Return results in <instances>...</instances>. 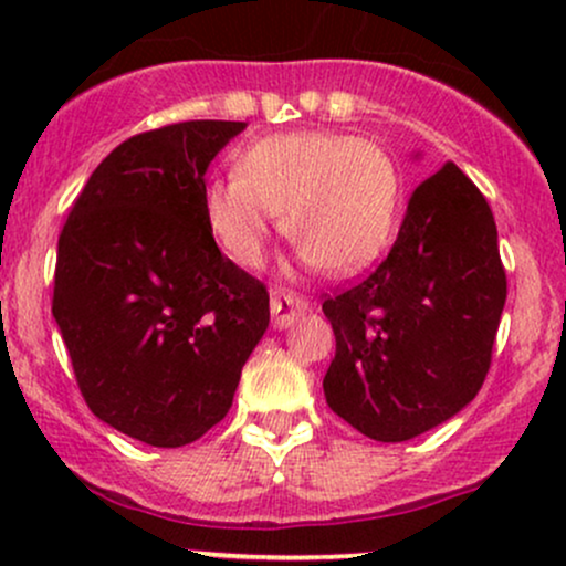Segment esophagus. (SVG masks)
Listing matches in <instances>:
<instances>
[{"label": "esophagus", "instance_id": "1", "mask_svg": "<svg viewBox=\"0 0 566 566\" xmlns=\"http://www.w3.org/2000/svg\"><path fill=\"white\" fill-rule=\"evenodd\" d=\"M308 311V301L297 292L290 290H274L271 292V314H274V327L284 329L290 327L297 316H303Z\"/></svg>", "mask_w": 566, "mask_h": 566}]
</instances>
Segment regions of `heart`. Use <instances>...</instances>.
<instances>
[{
    "label": "heart",
    "instance_id": "b5f03b06",
    "mask_svg": "<svg viewBox=\"0 0 566 566\" xmlns=\"http://www.w3.org/2000/svg\"><path fill=\"white\" fill-rule=\"evenodd\" d=\"M401 201L399 167L359 135L303 129L255 140L237 175L201 193L207 229L239 265H261L276 212L305 263L356 274L386 250Z\"/></svg>",
    "mask_w": 566,
    "mask_h": 566
}]
</instances>
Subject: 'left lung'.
Returning a JSON list of instances; mask_svg holds the SVG:
<instances>
[{"mask_svg":"<svg viewBox=\"0 0 566 566\" xmlns=\"http://www.w3.org/2000/svg\"><path fill=\"white\" fill-rule=\"evenodd\" d=\"M505 292L490 205L447 161L412 191L386 261L322 303L335 333L329 409L375 441L450 420L490 373Z\"/></svg>","mask_w":566,"mask_h":566,"instance_id":"1","label":"left lung"}]
</instances>
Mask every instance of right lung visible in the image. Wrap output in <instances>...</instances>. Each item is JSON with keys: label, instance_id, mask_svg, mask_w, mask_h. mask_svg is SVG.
Listing matches in <instances>:
<instances>
[{"label": "right lung", "instance_id": "add662e5", "mask_svg": "<svg viewBox=\"0 0 566 566\" xmlns=\"http://www.w3.org/2000/svg\"><path fill=\"white\" fill-rule=\"evenodd\" d=\"M244 122H178L114 148L57 239L53 316L93 415L184 447L231 409L269 327V292L220 255L205 172Z\"/></svg>", "mask_w": 566, "mask_h": 566}]
</instances>
